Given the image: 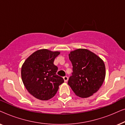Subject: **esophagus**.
<instances>
[{"instance_id":"1","label":"esophagus","mask_w":125,"mask_h":125,"mask_svg":"<svg viewBox=\"0 0 125 125\" xmlns=\"http://www.w3.org/2000/svg\"><path fill=\"white\" fill-rule=\"evenodd\" d=\"M63 78H64V80L65 82H67L68 80V77L67 76H64V77H63Z\"/></svg>"}]
</instances>
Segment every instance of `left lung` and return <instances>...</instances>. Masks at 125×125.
<instances>
[{
	"mask_svg": "<svg viewBox=\"0 0 125 125\" xmlns=\"http://www.w3.org/2000/svg\"><path fill=\"white\" fill-rule=\"evenodd\" d=\"M73 72L68 84L76 95L86 98L97 92L105 78V66L98 56L86 49L71 52Z\"/></svg>",
	"mask_w": 125,
	"mask_h": 125,
	"instance_id": "1",
	"label": "left lung"
}]
</instances>
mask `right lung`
Here are the masks:
<instances>
[{
	"instance_id": "obj_1",
	"label": "right lung",
	"mask_w": 125,
	"mask_h": 125,
	"mask_svg": "<svg viewBox=\"0 0 125 125\" xmlns=\"http://www.w3.org/2000/svg\"><path fill=\"white\" fill-rule=\"evenodd\" d=\"M59 52L40 49L27 58L21 67V78L31 94L40 100L53 97L64 79L56 74L58 68L53 64Z\"/></svg>"
}]
</instances>
